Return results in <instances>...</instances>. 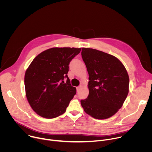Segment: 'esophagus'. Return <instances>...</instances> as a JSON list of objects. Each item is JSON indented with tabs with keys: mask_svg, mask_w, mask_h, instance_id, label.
I'll return each mask as SVG.
<instances>
[{
	"mask_svg": "<svg viewBox=\"0 0 152 152\" xmlns=\"http://www.w3.org/2000/svg\"><path fill=\"white\" fill-rule=\"evenodd\" d=\"M82 85H79V86H77V91L79 92L80 91V90L82 89Z\"/></svg>",
	"mask_w": 152,
	"mask_h": 152,
	"instance_id": "1",
	"label": "esophagus"
}]
</instances>
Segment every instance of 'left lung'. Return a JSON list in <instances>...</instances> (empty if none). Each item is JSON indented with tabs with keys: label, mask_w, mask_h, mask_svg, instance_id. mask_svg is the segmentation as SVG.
<instances>
[{
	"label": "left lung",
	"mask_w": 152,
	"mask_h": 152,
	"mask_svg": "<svg viewBox=\"0 0 152 152\" xmlns=\"http://www.w3.org/2000/svg\"><path fill=\"white\" fill-rule=\"evenodd\" d=\"M82 57L89 75V94L80 103L92 117L106 119L122 107L128 93L129 77L115 56L90 48H82Z\"/></svg>",
	"instance_id": "1"
}]
</instances>
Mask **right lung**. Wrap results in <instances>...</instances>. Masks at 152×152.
I'll return each mask as SVG.
<instances>
[{
    "instance_id": "obj_1",
    "label": "right lung",
    "mask_w": 152,
    "mask_h": 152,
    "mask_svg": "<svg viewBox=\"0 0 152 152\" xmlns=\"http://www.w3.org/2000/svg\"><path fill=\"white\" fill-rule=\"evenodd\" d=\"M80 50L81 48H53L40 53L29 65L25 75L26 96L39 116L53 118L66 112L76 93L67 76L69 65Z\"/></svg>"
}]
</instances>
